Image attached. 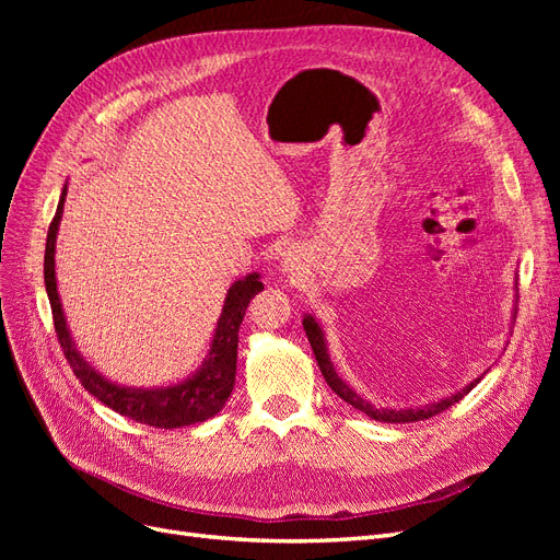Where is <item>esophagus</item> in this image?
Returning <instances> with one entry per match:
<instances>
[{
  "mask_svg": "<svg viewBox=\"0 0 560 560\" xmlns=\"http://www.w3.org/2000/svg\"><path fill=\"white\" fill-rule=\"evenodd\" d=\"M299 257L294 254V249H287V254H282V270L284 273H299Z\"/></svg>",
  "mask_w": 560,
  "mask_h": 560,
  "instance_id": "34e87169",
  "label": "esophagus"
}]
</instances>
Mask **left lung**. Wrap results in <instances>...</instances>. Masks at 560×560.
I'll return each instance as SVG.
<instances>
[{"label":"left lung","instance_id":"1","mask_svg":"<svg viewBox=\"0 0 560 560\" xmlns=\"http://www.w3.org/2000/svg\"><path fill=\"white\" fill-rule=\"evenodd\" d=\"M303 329H306L311 348H313V352H315L317 366H319V371H322V376H325L327 385H329V387L334 389V393H336L338 397H341L343 401H348L350 406H354V409L366 413L369 418L381 420V422H416V420H428V418H432V416H436V413L446 411L448 406L460 401V399L469 393V389L479 383V378H477L474 383H469L465 389H460V393H455V395H451V397H446V399H442V401H434V404H428V406H418V409H376V406H371L369 401H364L358 393H354V389H350L341 378L336 376V371H334V366H331V362H329V358H327V348H325V338H322V329L317 327V322H315L311 315L303 317Z\"/></svg>","mask_w":560,"mask_h":560}]
</instances>
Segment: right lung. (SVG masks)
Wrapping results in <instances>:
<instances>
[{
  "label": "right lung",
  "mask_w": 560,
  "mask_h": 560,
  "mask_svg": "<svg viewBox=\"0 0 560 560\" xmlns=\"http://www.w3.org/2000/svg\"><path fill=\"white\" fill-rule=\"evenodd\" d=\"M67 189H62L60 202L54 222L48 226L46 235V254H44V282L46 294L50 301V313H54V327L58 334V343L65 352L67 362H70L74 376L79 383L89 389V393L107 404L109 409L121 413L126 418H132L142 422V425L151 428H184L194 425V422H202L212 418L217 411H222V406L231 397V389L235 383V362H238V329L243 325L245 311L254 294L264 290L259 282V276L252 273L245 280L235 282L224 301L222 317L217 322L214 341L210 348V354L206 364L196 376L184 381L173 387H159V389H132L121 387L105 381L97 371H93L86 360L74 350L70 331H67V322L62 315L60 296L56 290V233L62 217V202H65Z\"/></svg>",
  "instance_id": "obj_1"
}]
</instances>
